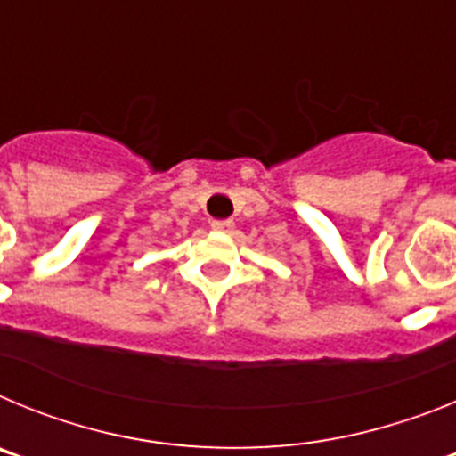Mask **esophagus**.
<instances>
[{
    "instance_id": "obj_1",
    "label": "esophagus",
    "mask_w": 456,
    "mask_h": 456,
    "mask_svg": "<svg viewBox=\"0 0 456 456\" xmlns=\"http://www.w3.org/2000/svg\"><path fill=\"white\" fill-rule=\"evenodd\" d=\"M232 225H235V221H231V219H215L212 221V231L228 232V231H232Z\"/></svg>"
}]
</instances>
